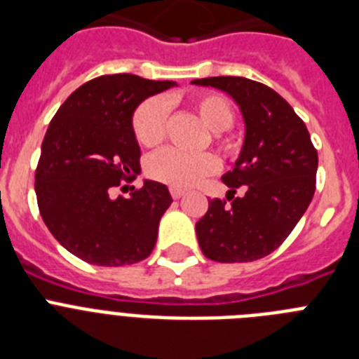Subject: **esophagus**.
I'll return each instance as SVG.
<instances>
[{
	"instance_id": "obj_1",
	"label": "esophagus",
	"mask_w": 359,
	"mask_h": 359,
	"mask_svg": "<svg viewBox=\"0 0 359 359\" xmlns=\"http://www.w3.org/2000/svg\"><path fill=\"white\" fill-rule=\"evenodd\" d=\"M183 194H185V190L176 189V187H170V196H172L174 199H180V198H182Z\"/></svg>"
}]
</instances>
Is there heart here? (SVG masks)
Masks as SVG:
<instances>
[{
  "instance_id": "heart-1",
  "label": "heart",
  "mask_w": 359,
  "mask_h": 359,
  "mask_svg": "<svg viewBox=\"0 0 359 359\" xmlns=\"http://www.w3.org/2000/svg\"><path fill=\"white\" fill-rule=\"evenodd\" d=\"M192 106L201 122L214 135L215 145L226 158H236L241 151V142L233 136L224 135L236 120L233 107L223 95L199 93L192 98ZM169 102L163 97H152L136 107L133 115V133L138 144L144 147H156L167 133ZM217 170V160L210 152L187 154L177 149L167 147L154 152L147 160V174L156 182L167 183L176 189H189L203 177Z\"/></svg>"
}]
</instances>
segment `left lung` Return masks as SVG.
Wrapping results in <instances>:
<instances>
[{
	"label": "left lung",
	"instance_id": "1",
	"mask_svg": "<svg viewBox=\"0 0 359 359\" xmlns=\"http://www.w3.org/2000/svg\"><path fill=\"white\" fill-rule=\"evenodd\" d=\"M226 91L243 113L246 136L233 170L223 176L226 199H210L196 223L199 246L215 262H252L290 236L316 189L318 154L293 107L271 88L244 77L196 79ZM237 188L243 196H233Z\"/></svg>",
	"mask_w": 359,
	"mask_h": 359
}]
</instances>
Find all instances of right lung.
<instances>
[{
  "label": "right lung",
  "instance_id": "obj_1",
  "mask_svg": "<svg viewBox=\"0 0 359 359\" xmlns=\"http://www.w3.org/2000/svg\"><path fill=\"white\" fill-rule=\"evenodd\" d=\"M174 84L102 75L73 91L50 122L36 169L37 205L52 236L82 261L123 266L151 255L172 203L169 189L145 180L129 198L111 192L140 172L133 113Z\"/></svg>",
  "mask_w": 359,
  "mask_h": 359
}]
</instances>
